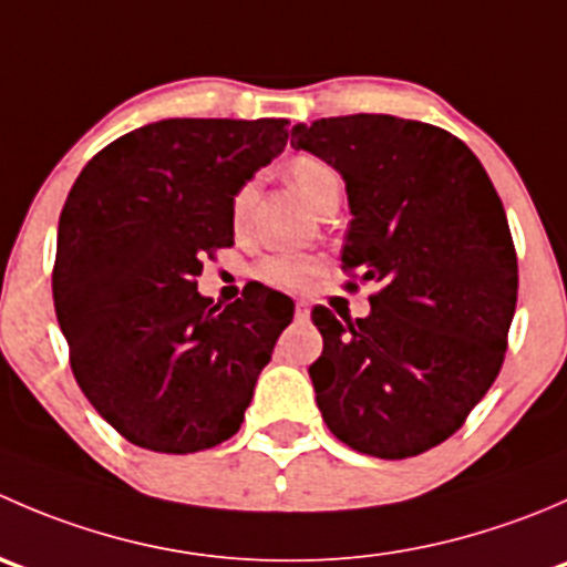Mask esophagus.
I'll return each mask as SVG.
<instances>
[{"mask_svg":"<svg viewBox=\"0 0 567 567\" xmlns=\"http://www.w3.org/2000/svg\"><path fill=\"white\" fill-rule=\"evenodd\" d=\"M310 318V305L307 301H296V320Z\"/></svg>","mask_w":567,"mask_h":567,"instance_id":"1","label":"esophagus"}]
</instances>
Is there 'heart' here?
I'll list each match as a JSON object with an SVG mask.
<instances>
[{
    "label": "heart",
    "instance_id": "b5f03b06",
    "mask_svg": "<svg viewBox=\"0 0 567 567\" xmlns=\"http://www.w3.org/2000/svg\"><path fill=\"white\" fill-rule=\"evenodd\" d=\"M288 181L293 186V192L310 205L312 210H318L323 205V199L329 194L340 192V177L326 162H320L316 156H296L288 164ZM251 203H255V183L247 181L236 194H233L230 216L233 227L244 230L249 221ZM318 271L316 257L307 255H271L257 266V277L266 285L279 290H299L305 288L307 279Z\"/></svg>",
    "mask_w": 567,
    "mask_h": 567
}]
</instances>
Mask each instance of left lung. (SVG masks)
Segmentation results:
<instances>
[{"mask_svg": "<svg viewBox=\"0 0 567 567\" xmlns=\"http://www.w3.org/2000/svg\"><path fill=\"white\" fill-rule=\"evenodd\" d=\"M290 145L346 181L342 268L381 285L368 318L316 307L318 409L357 453L400 461L453 436L499 375L516 312L511 227L480 158L392 114L293 125Z\"/></svg>", "mask_w": 567, "mask_h": 567, "instance_id": "obj_1", "label": "left lung"}]
</instances>
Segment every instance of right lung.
<instances>
[{
	"label": "right lung",
	"instance_id": "1",
	"mask_svg": "<svg viewBox=\"0 0 567 567\" xmlns=\"http://www.w3.org/2000/svg\"><path fill=\"white\" fill-rule=\"evenodd\" d=\"M288 120L173 117L106 145L73 183L51 288L79 386L136 447L186 455L241 427L293 301L214 305L194 279L233 244V194L288 145Z\"/></svg>",
	"mask_w": 567,
	"mask_h": 567
}]
</instances>
